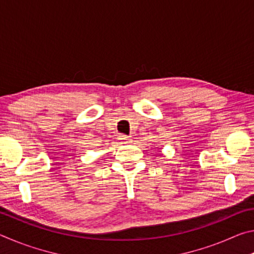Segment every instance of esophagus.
<instances>
[{
    "mask_svg": "<svg viewBox=\"0 0 254 254\" xmlns=\"http://www.w3.org/2000/svg\"><path fill=\"white\" fill-rule=\"evenodd\" d=\"M119 140H121V142H123V143H128V142H131V141H132L131 137H128L127 135H124V134L119 135Z\"/></svg>",
    "mask_w": 254,
    "mask_h": 254,
    "instance_id": "obj_1",
    "label": "esophagus"
}]
</instances>
